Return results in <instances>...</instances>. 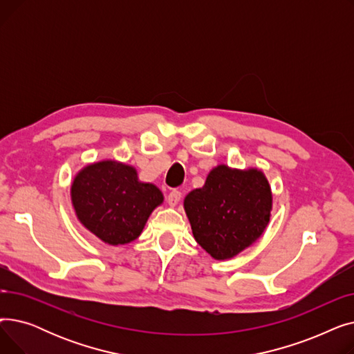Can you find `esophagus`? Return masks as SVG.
I'll use <instances>...</instances> for the list:
<instances>
[{
	"label": "esophagus",
	"mask_w": 354,
	"mask_h": 354,
	"mask_svg": "<svg viewBox=\"0 0 354 354\" xmlns=\"http://www.w3.org/2000/svg\"><path fill=\"white\" fill-rule=\"evenodd\" d=\"M182 194L179 191H172L169 195H167V203H169V207H176L178 203L180 202Z\"/></svg>",
	"instance_id": "esophagus-1"
}]
</instances>
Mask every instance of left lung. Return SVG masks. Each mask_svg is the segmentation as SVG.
<instances>
[{"instance_id":"1","label":"left lung","mask_w":354,"mask_h":354,"mask_svg":"<svg viewBox=\"0 0 354 354\" xmlns=\"http://www.w3.org/2000/svg\"><path fill=\"white\" fill-rule=\"evenodd\" d=\"M196 243L214 259H230L251 247L268 227L272 192L258 167L216 165L202 188L183 199Z\"/></svg>"}]
</instances>
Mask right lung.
<instances>
[{
	"label": "right lung",
	"mask_w": 354,
	"mask_h": 354,
	"mask_svg": "<svg viewBox=\"0 0 354 354\" xmlns=\"http://www.w3.org/2000/svg\"><path fill=\"white\" fill-rule=\"evenodd\" d=\"M70 198L80 224L113 247L135 241L163 203L156 185L139 180L135 166L115 159L83 166L73 178Z\"/></svg>",
	"instance_id": "obj_1"
}]
</instances>
